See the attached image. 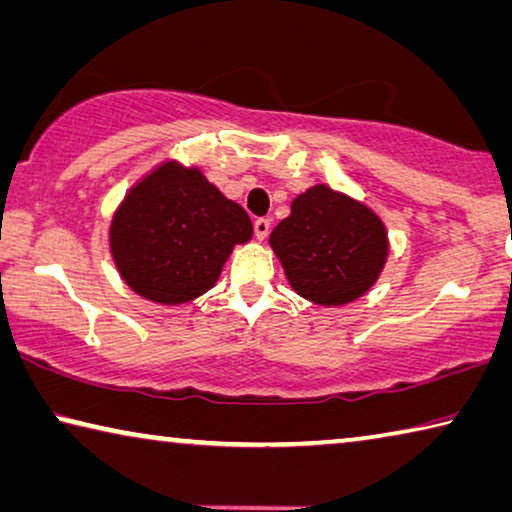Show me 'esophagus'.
Segmentation results:
<instances>
[{
    "instance_id": "esophagus-1",
    "label": "esophagus",
    "mask_w": 512,
    "mask_h": 512,
    "mask_svg": "<svg viewBox=\"0 0 512 512\" xmlns=\"http://www.w3.org/2000/svg\"><path fill=\"white\" fill-rule=\"evenodd\" d=\"M253 230H255V237H257L259 241H264L266 237H269L271 221H269V218H255V223H253Z\"/></svg>"
}]
</instances>
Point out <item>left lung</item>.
<instances>
[{"instance_id": "8db88e82", "label": "left lung", "mask_w": 512, "mask_h": 512, "mask_svg": "<svg viewBox=\"0 0 512 512\" xmlns=\"http://www.w3.org/2000/svg\"><path fill=\"white\" fill-rule=\"evenodd\" d=\"M269 243L289 285L316 305H346L367 294L387 262L383 221L326 184L291 202Z\"/></svg>"}]
</instances>
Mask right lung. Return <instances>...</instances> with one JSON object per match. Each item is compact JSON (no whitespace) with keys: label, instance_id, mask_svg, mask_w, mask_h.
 <instances>
[{"label":"right lung","instance_id":"obj_1","mask_svg":"<svg viewBox=\"0 0 512 512\" xmlns=\"http://www.w3.org/2000/svg\"><path fill=\"white\" fill-rule=\"evenodd\" d=\"M250 237L253 223L237 202L198 168L166 161L120 202L109 243L136 294L180 305L212 289L232 248Z\"/></svg>","mask_w":512,"mask_h":512}]
</instances>
